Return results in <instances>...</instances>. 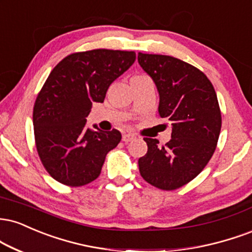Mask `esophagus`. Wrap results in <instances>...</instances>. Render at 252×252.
Wrapping results in <instances>:
<instances>
[{"label": "esophagus", "instance_id": "obj_1", "mask_svg": "<svg viewBox=\"0 0 252 252\" xmlns=\"http://www.w3.org/2000/svg\"><path fill=\"white\" fill-rule=\"evenodd\" d=\"M134 139H135V136L131 134H124L122 137V141L124 142V143H129V142L134 141Z\"/></svg>", "mask_w": 252, "mask_h": 252}]
</instances>
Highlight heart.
<instances>
[{
  "label": "heart",
  "mask_w": 252,
  "mask_h": 252,
  "mask_svg": "<svg viewBox=\"0 0 252 252\" xmlns=\"http://www.w3.org/2000/svg\"><path fill=\"white\" fill-rule=\"evenodd\" d=\"M134 77H141V76H139V75H136V76H134Z\"/></svg>",
  "instance_id": "b5f03b06"
}]
</instances>
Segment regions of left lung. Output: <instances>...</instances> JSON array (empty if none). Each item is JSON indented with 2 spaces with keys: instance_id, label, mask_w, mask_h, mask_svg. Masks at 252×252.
Segmentation results:
<instances>
[{
  "instance_id": "8db88e82",
  "label": "left lung",
  "mask_w": 252,
  "mask_h": 252,
  "mask_svg": "<svg viewBox=\"0 0 252 252\" xmlns=\"http://www.w3.org/2000/svg\"><path fill=\"white\" fill-rule=\"evenodd\" d=\"M138 63L155 82L159 116L170 121L171 139L158 147L145 137L141 176L160 190H176L201 174L216 150L222 116L213 83L203 71L168 55L138 53Z\"/></svg>"
}]
</instances>
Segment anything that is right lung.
I'll return each instance as SVG.
<instances>
[{"mask_svg":"<svg viewBox=\"0 0 252 252\" xmlns=\"http://www.w3.org/2000/svg\"><path fill=\"white\" fill-rule=\"evenodd\" d=\"M135 60V51L94 49L70 54L51 70L36 97L32 123L39 159L54 180L76 188L101 174L122 135L116 129L94 131L86 117Z\"/></svg>","mask_w":252,"mask_h":252,"instance_id":"add662e5","label":"right lung"}]
</instances>
